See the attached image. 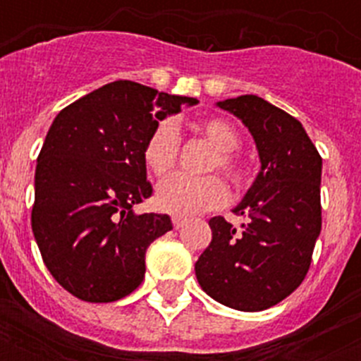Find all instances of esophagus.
Here are the masks:
<instances>
[{"label": "esophagus", "mask_w": 361, "mask_h": 361, "mask_svg": "<svg viewBox=\"0 0 361 361\" xmlns=\"http://www.w3.org/2000/svg\"><path fill=\"white\" fill-rule=\"evenodd\" d=\"M172 225H174L176 231H180V228L187 225V219L185 217H172Z\"/></svg>", "instance_id": "obj_1"}]
</instances>
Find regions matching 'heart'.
I'll use <instances>...</instances> for the list:
<instances>
[{
  "label": "heart",
  "mask_w": 361,
  "mask_h": 361,
  "mask_svg": "<svg viewBox=\"0 0 361 361\" xmlns=\"http://www.w3.org/2000/svg\"><path fill=\"white\" fill-rule=\"evenodd\" d=\"M198 135L215 147V155L209 159L208 172H221L234 187L245 181V166L236 155L240 147V133L231 121L223 118H208L197 123ZM180 153V135L172 121H161L149 133L142 159L146 169L157 178L169 176L176 166ZM228 200V189L219 176L187 178L172 176L157 187L155 206L164 214L174 217H191L209 209L221 208Z\"/></svg>",
  "instance_id": "b5f03b06"
}]
</instances>
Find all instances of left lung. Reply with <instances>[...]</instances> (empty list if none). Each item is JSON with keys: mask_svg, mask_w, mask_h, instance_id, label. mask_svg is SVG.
<instances>
[{"mask_svg": "<svg viewBox=\"0 0 361 361\" xmlns=\"http://www.w3.org/2000/svg\"><path fill=\"white\" fill-rule=\"evenodd\" d=\"M238 116L257 142L262 169L234 209L241 232L209 219L212 243L195 264L206 294L238 311H264L290 296L311 266L322 226V157L302 123L257 95L217 103Z\"/></svg>", "mask_w": 361, "mask_h": 361, "instance_id": "1", "label": "left lung"}]
</instances>
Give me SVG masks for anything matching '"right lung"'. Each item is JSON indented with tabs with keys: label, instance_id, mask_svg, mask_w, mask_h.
Masks as SVG:
<instances>
[{
	"label": "right lung",
	"instance_id": "1",
	"mask_svg": "<svg viewBox=\"0 0 361 361\" xmlns=\"http://www.w3.org/2000/svg\"><path fill=\"white\" fill-rule=\"evenodd\" d=\"M197 99L110 82L65 106L37 157L31 228L42 262L78 300L109 303L138 288L166 214H133L152 197L142 149L159 120Z\"/></svg>",
	"mask_w": 361,
	"mask_h": 361
}]
</instances>
